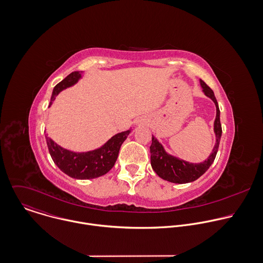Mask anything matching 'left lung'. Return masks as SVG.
<instances>
[{"label":"left lung","instance_id":"left-lung-1","mask_svg":"<svg viewBox=\"0 0 263 263\" xmlns=\"http://www.w3.org/2000/svg\"><path fill=\"white\" fill-rule=\"evenodd\" d=\"M201 87L206 96L211 98L216 106V118L214 121V133L216 136V143L212 149L211 155L207 160L201 163H190L179 158L168 154L158 139L153 135L151 149V164L154 171L164 180L173 183H187L197 180L201 177L212 165L218 152L219 142L222 134L220 124V110L212 89L207 84L200 80Z\"/></svg>","mask_w":263,"mask_h":263}]
</instances>
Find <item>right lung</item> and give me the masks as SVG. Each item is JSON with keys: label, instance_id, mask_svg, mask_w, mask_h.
<instances>
[{"label": "right lung", "instance_id": "obj_1", "mask_svg": "<svg viewBox=\"0 0 263 263\" xmlns=\"http://www.w3.org/2000/svg\"><path fill=\"white\" fill-rule=\"evenodd\" d=\"M82 72L73 71L69 73L54 87L49 106L62 90L74 85L82 78ZM130 132L131 129L118 133L99 148L85 153L70 152L58 145L48 135H45V137L53 162L63 173L76 179H93L106 174L114 167L121 145Z\"/></svg>", "mask_w": 263, "mask_h": 263}]
</instances>
